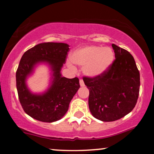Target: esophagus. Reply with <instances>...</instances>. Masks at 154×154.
I'll use <instances>...</instances> for the list:
<instances>
[{"instance_id": "obj_1", "label": "esophagus", "mask_w": 154, "mask_h": 154, "mask_svg": "<svg viewBox=\"0 0 154 154\" xmlns=\"http://www.w3.org/2000/svg\"><path fill=\"white\" fill-rule=\"evenodd\" d=\"M79 85H80L81 87H83V86H85L84 82H83L82 79H79Z\"/></svg>"}]
</instances>
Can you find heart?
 Masks as SVG:
<instances>
[{
  "mask_svg": "<svg viewBox=\"0 0 154 154\" xmlns=\"http://www.w3.org/2000/svg\"><path fill=\"white\" fill-rule=\"evenodd\" d=\"M114 60V53L110 48L98 45H86L74 51L71 61L77 66L83 67L87 76L95 77L100 76L109 69ZM69 66H72L71 63Z\"/></svg>",
  "mask_w": 154,
  "mask_h": 154,
  "instance_id": "1",
  "label": "heart"
}]
</instances>
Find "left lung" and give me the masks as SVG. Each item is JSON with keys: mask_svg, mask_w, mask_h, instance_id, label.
I'll return each instance as SVG.
<instances>
[{"mask_svg": "<svg viewBox=\"0 0 154 154\" xmlns=\"http://www.w3.org/2000/svg\"><path fill=\"white\" fill-rule=\"evenodd\" d=\"M115 60L103 75L83 77L89 89L88 104L92 115L103 122H114L135 106L140 91V72L128 51L112 44Z\"/></svg>", "mask_w": 154, "mask_h": 154, "instance_id": "left-lung-1", "label": "left lung"}]
</instances>
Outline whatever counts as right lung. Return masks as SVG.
Listing matches in <instances>:
<instances>
[{
  "label": "right lung",
  "instance_id": "obj_1",
  "mask_svg": "<svg viewBox=\"0 0 154 154\" xmlns=\"http://www.w3.org/2000/svg\"><path fill=\"white\" fill-rule=\"evenodd\" d=\"M69 45L63 43H43L36 45L23 54L16 73L17 88L21 105L26 114L43 122L61 119L80 85L79 79L62 77L61 70L66 61ZM46 63L51 67L52 77L50 87L42 94L31 93L26 79L34 66Z\"/></svg>",
  "mask_w": 154,
  "mask_h": 154
}]
</instances>
